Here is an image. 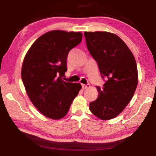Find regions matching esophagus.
<instances>
[{"label":"esophagus","mask_w":156,"mask_h":156,"mask_svg":"<svg viewBox=\"0 0 156 156\" xmlns=\"http://www.w3.org/2000/svg\"><path fill=\"white\" fill-rule=\"evenodd\" d=\"M90 87V84H89V83L87 84H82V87H83L84 89L88 88V87Z\"/></svg>","instance_id":"34e87169"}]
</instances>
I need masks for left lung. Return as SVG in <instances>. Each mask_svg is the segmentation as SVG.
<instances>
[{
  "mask_svg": "<svg viewBox=\"0 0 156 156\" xmlns=\"http://www.w3.org/2000/svg\"><path fill=\"white\" fill-rule=\"evenodd\" d=\"M89 53L98 65L102 87L89 109L100 119L116 117L131 101L138 85V69L133 54L120 37L107 31L84 33Z\"/></svg>",
  "mask_w": 156,
  "mask_h": 156,
  "instance_id": "8db88e82",
  "label": "left lung"
}]
</instances>
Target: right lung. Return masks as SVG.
Returning a JSON list of instances; mask_svg holds the SVG:
<instances>
[{"instance_id": "obj_1", "label": "right lung", "mask_w": 156, "mask_h": 156, "mask_svg": "<svg viewBox=\"0 0 156 156\" xmlns=\"http://www.w3.org/2000/svg\"><path fill=\"white\" fill-rule=\"evenodd\" d=\"M83 34L54 30L39 37L23 60L21 77L33 105L44 116L58 120L67 114L82 88L80 83H67L69 51L82 41Z\"/></svg>"}]
</instances>
